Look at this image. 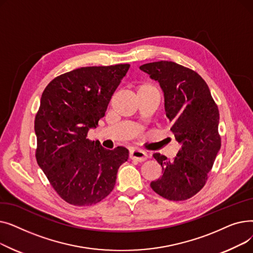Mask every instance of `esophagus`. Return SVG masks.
Segmentation results:
<instances>
[{
  "label": "esophagus",
  "mask_w": 253,
  "mask_h": 253,
  "mask_svg": "<svg viewBox=\"0 0 253 253\" xmlns=\"http://www.w3.org/2000/svg\"><path fill=\"white\" fill-rule=\"evenodd\" d=\"M129 157L132 160L137 162H143L148 159V154L141 150H131L129 153Z\"/></svg>",
  "instance_id": "1"
}]
</instances>
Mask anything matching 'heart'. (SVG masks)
<instances>
[{
	"mask_svg": "<svg viewBox=\"0 0 253 253\" xmlns=\"http://www.w3.org/2000/svg\"><path fill=\"white\" fill-rule=\"evenodd\" d=\"M139 89H157V88L154 87V86L151 85V84H142V85L139 86L138 90H139Z\"/></svg>",
	"mask_w": 253,
	"mask_h": 253,
	"instance_id": "1",
	"label": "heart"
}]
</instances>
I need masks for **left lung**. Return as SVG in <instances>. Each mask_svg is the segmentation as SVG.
Returning a JSON list of instances; mask_svg holds the SVG:
<instances>
[{"label":"left lung","instance_id":"left-lung-1","mask_svg":"<svg viewBox=\"0 0 253 253\" xmlns=\"http://www.w3.org/2000/svg\"><path fill=\"white\" fill-rule=\"evenodd\" d=\"M139 69L160 83L171 131L181 144L171 162L160 153L153 155L163 174L151 188L167 200H188L203 189L220 149L217 104L203 78L189 68L161 60Z\"/></svg>","mask_w":253,"mask_h":253}]
</instances>
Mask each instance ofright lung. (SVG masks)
<instances>
[{"label":"right lung","mask_w":253,"mask_h":253,"mask_svg":"<svg viewBox=\"0 0 253 253\" xmlns=\"http://www.w3.org/2000/svg\"><path fill=\"white\" fill-rule=\"evenodd\" d=\"M130 64L85 66L45 88L35 118L36 159L52 188L75 206L96 204L114 189L128 150L103 149L87 138L96 127Z\"/></svg>","instance_id":"add662e5"}]
</instances>
